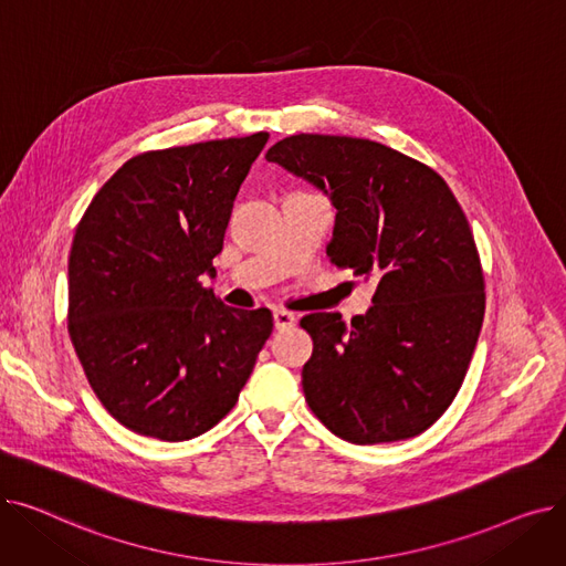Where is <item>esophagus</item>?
Here are the masks:
<instances>
[{
  "instance_id": "obj_1",
  "label": "esophagus",
  "mask_w": 566,
  "mask_h": 566,
  "mask_svg": "<svg viewBox=\"0 0 566 566\" xmlns=\"http://www.w3.org/2000/svg\"><path fill=\"white\" fill-rule=\"evenodd\" d=\"M273 318H275V328L277 331H286V328H291V325L295 323V314L289 312V310H275Z\"/></svg>"
}]
</instances>
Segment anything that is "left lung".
Here are the masks:
<instances>
[{
	"label": "left lung",
	"instance_id": "left-lung-1",
	"mask_svg": "<svg viewBox=\"0 0 566 566\" xmlns=\"http://www.w3.org/2000/svg\"><path fill=\"white\" fill-rule=\"evenodd\" d=\"M328 195V256L376 277L371 310L303 316L314 350L305 399L355 444L427 431L454 401L484 321V275L465 213L431 167L344 135H291L265 154Z\"/></svg>",
	"mask_w": 566,
	"mask_h": 566
}]
</instances>
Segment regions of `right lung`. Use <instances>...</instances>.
Masks as SVG:
<instances>
[{"label": "right lung", "mask_w": 566, "mask_h": 566, "mask_svg": "<svg viewBox=\"0 0 566 566\" xmlns=\"http://www.w3.org/2000/svg\"><path fill=\"white\" fill-rule=\"evenodd\" d=\"M268 133L146 151L84 211L69 256V335L116 422L167 442L216 427L273 333L227 307L213 273L233 199Z\"/></svg>", "instance_id": "add662e5"}]
</instances>
